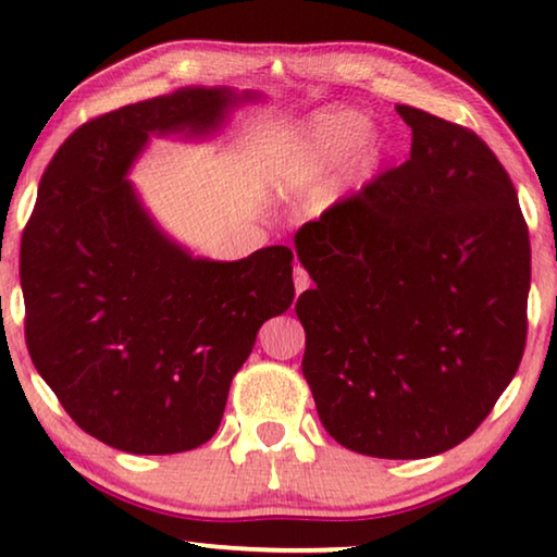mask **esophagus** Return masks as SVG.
<instances>
[{
  "instance_id": "esophagus-1",
  "label": "esophagus",
  "mask_w": 557,
  "mask_h": 557,
  "mask_svg": "<svg viewBox=\"0 0 557 557\" xmlns=\"http://www.w3.org/2000/svg\"><path fill=\"white\" fill-rule=\"evenodd\" d=\"M309 285H312V280H309L307 270L301 265H295V289H297V295H301V292H305Z\"/></svg>"
}]
</instances>
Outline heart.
Listing matches in <instances>:
<instances>
[{
	"mask_svg": "<svg viewBox=\"0 0 557 557\" xmlns=\"http://www.w3.org/2000/svg\"><path fill=\"white\" fill-rule=\"evenodd\" d=\"M361 110L329 108L289 137L280 159L277 186L314 182L344 159V186H358L383 164L388 145Z\"/></svg>",
	"mask_w": 557,
	"mask_h": 557,
	"instance_id": "obj_1",
	"label": "heart"
}]
</instances>
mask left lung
<instances>
[{
  "label": "left lung",
  "mask_w": 557,
  "mask_h": 557,
  "mask_svg": "<svg viewBox=\"0 0 557 557\" xmlns=\"http://www.w3.org/2000/svg\"><path fill=\"white\" fill-rule=\"evenodd\" d=\"M410 159L295 235L301 373L319 420L366 457L457 447L525 346L531 243L506 169L467 127L395 106Z\"/></svg>",
  "instance_id": "obj_1"
}]
</instances>
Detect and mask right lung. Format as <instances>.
Here are the masks:
<instances>
[{
	"mask_svg": "<svg viewBox=\"0 0 557 557\" xmlns=\"http://www.w3.org/2000/svg\"><path fill=\"white\" fill-rule=\"evenodd\" d=\"M258 100L188 86L112 110L41 176L18 260L26 346L75 425L110 447L176 455L209 442L258 329L295 299L287 245L194 258L127 178L149 137H213Z\"/></svg>",
	"mask_w": 557,
	"mask_h": 557,
	"instance_id": "right-lung-1",
	"label": "right lung"
}]
</instances>
